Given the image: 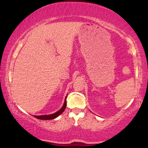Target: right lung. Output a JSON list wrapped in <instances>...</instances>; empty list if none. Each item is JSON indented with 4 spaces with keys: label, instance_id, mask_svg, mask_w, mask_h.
Masks as SVG:
<instances>
[{
    "label": "right lung",
    "instance_id": "right-lung-1",
    "mask_svg": "<svg viewBox=\"0 0 148 148\" xmlns=\"http://www.w3.org/2000/svg\"><path fill=\"white\" fill-rule=\"evenodd\" d=\"M66 96L65 98V100H64V104L62 107L61 108V109H60L59 110L57 111V112L54 113V114H48V115H40V116H34V117H36V119H40V120H51V119H54L57 117L58 116H59L60 114H62V112H64V110H65L66 108Z\"/></svg>",
    "mask_w": 148,
    "mask_h": 148
}]
</instances>
